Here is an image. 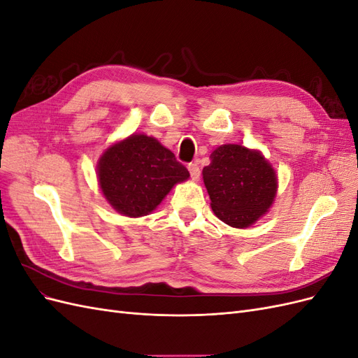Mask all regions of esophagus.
Here are the masks:
<instances>
[{
  "label": "esophagus",
  "mask_w": 358,
  "mask_h": 358,
  "mask_svg": "<svg viewBox=\"0 0 358 358\" xmlns=\"http://www.w3.org/2000/svg\"><path fill=\"white\" fill-rule=\"evenodd\" d=\"M188 170H189V175H191V179L194 182H197L200 179V167L197 162H191V164L188 166Z\"/></svg>",
  "instance_id": "1"
}]
</instances>
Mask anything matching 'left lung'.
Segmentation results:
<instances>
[{"label": "left lung", "instance_id": "left-lung-1", "mask_svg": "<svg viewBox=\"0 0 358 358\" xmlns=\"http://www.w3.org/2000/svg\"><path fill=\"white\" fill-rule=\"evenodd\" d=\"M212 210L234 229H246L275 201L278 178L259 150L241 145H222L210 154L203 169Z\"/></svg>", "mask_w": 358, "mask_h": 358}]
</instances>
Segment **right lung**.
I'll use <instances>...</instances> for the list:
<instances>
[{"mask_svg":"<svg viewBox=\"0 0 358 358\" xmlns=\"http://www.w3.org/2000/svg\"><path fill=\"white\" fill-rule=\"evenodd\" d=\"M96 176L112 208L138 218L155 210L176 183L189 178V171L157 138L131 134L104 150Z\"/></svg>","mask_w":358,"mask_h":358,"instance_id":"1","label":"right lung"}]
</instances>
